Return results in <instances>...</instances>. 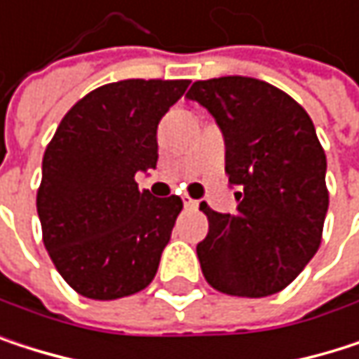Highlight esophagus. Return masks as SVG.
<instances>
[{
	"instance_id": "obj_1",
	"label": "esophagus",
	"mask_w": 359,
	"mask_h": 359,
	"mask_svg": "<svg viewBox=\"0 0 359 359\" xmlns=\"http://www.w3.org/2000/svg\"><path fill=\"white\" fill-rule=\"evenodd\" d=\"M182 201H184V207H186V209H192V211L198 209V201H194V198H190V196H184Z\"/></svg>"
}]
</instances>
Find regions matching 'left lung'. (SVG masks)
Wrapping results in <instances>:
<instances>
[{"instance_id": "1", "label": "left lung", "mask_w": 359, "mask_h": 359, "mask_svg": "<svg viewBox=\"0 0 359 359\" xmlns=\"http://www.w3.org/2000/svg\"><path fill=\"white\" fill-rule=\"evenodd\" d=\"M226 142L236 213L209 217L196 247L207 282L234 297H268L288 286L322 243L328 211L326 154L309 114L282 90L253 77L192 83Z\"/></svg>"}]
</instances>
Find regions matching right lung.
I'll return each instance as SVG.
<instances>
[{
	"instance_id": "right-lung-1",
	"label": "right lung",
	"mask_w": 359,
	"mask_h": 359,
	"mask_svg": "<svg viewBox=\"0 0 359 359\" xmlns=\"http://www.w3.org/2000/svg\"><path fill=\"white\" fill-rule=\"evenodd\" d=\"M190 81L125 79L81 97L46 148L37 215L43 245L79 294L121 299L146 288L171 238L182 198L140 192L156 167V127Z\"/></svg>"
}]
</instances>
